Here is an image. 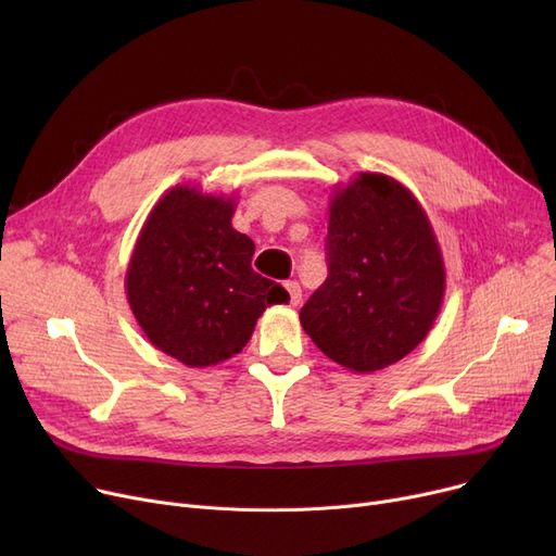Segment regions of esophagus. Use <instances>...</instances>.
<instances>
[{"label":"esophagus","instance_id":"1","mask_svg":"<svg viewBox=\"0 0 556 556\" xmlns=\"http://www.w3.org/2000/svg\"><path fill=\"white\" fill-rule=\"evenodd\" d=\"M286 290H288V304L290 306H300L302 304V288H300V283L298 281H288Z\"/></svg>","mask_w":556,"mask_h":556}]
</instances>
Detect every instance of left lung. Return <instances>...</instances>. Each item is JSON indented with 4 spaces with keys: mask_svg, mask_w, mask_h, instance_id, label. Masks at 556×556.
<instances>
[{
    "mask_svg": "<svg viewBox=\"0 0 556 556\" xmlns=\"http://www.w3.org/2000/svg\"><path fill=\"white\" fill-rule=\"evenodd\" d=\"M329 277L300 311L319 352L356 374L399 363L440 315L446 270L413 191L358 173L329 204Z\"/></svg>",
    "mask_w": 556,
    "mask_h": 556,
    "instance_id": "obj_1",
    "label": "left lung"
}]
</instances>
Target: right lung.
<instances>
[{"mask_svg":"<svg viewBox=\"0 0 556 556\" xmlns=\"http://www.w3.org/2000/svg\"><path fill=\"white\" fill-rule=\"evenodd\" d=\"M233 195L175 185L146 218L126 270L137 325L187 367L218 365L252 338L286 290L252 270L254 243L231 227Z\"/></svg>","mask_w":556,"mask_h":556,"instance_id":"obj_1","label":"right lung"}]
</instances>
